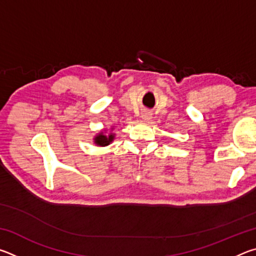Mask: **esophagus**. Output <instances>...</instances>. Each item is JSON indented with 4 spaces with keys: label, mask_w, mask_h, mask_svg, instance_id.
Wrapping results in <instances>:
<instances>
[{
    "label": "esophagus",
    "mask_w": 256,
    "mask_h": 256,
    "mask_svg": "<svg viewBox=\"0 0 256 256\" xmlns=\"http://www.w3.org/2000/svg\"><path fill=\"white\" fill-rule=\"evenodd\" d=\"M141 118H142V120H144V122H149V120H151V112H142Z\"/></svg>",
    "instance_id": "34e87169"
}]
</instances>
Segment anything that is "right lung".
I'll return each instance as SVG.
<instances>
[{
  "instance_id": "add662e5",
  "label": "right lung",
  "mask_w": 256,
  "mask_h": 256,
  "mask_svg": "<svg viewBox=\"0 0 256 256\" xmlns=\"http://www.w3.org/2000/svg\"><path fill=\"white\" fill-rule=\"evenodd\" d=\"M112 131H114V126L110 128V133H107V130H104V131L97 133L94 138V144L98 146H110L115 138V133Z\"/></svg>"
}]
</instances>
